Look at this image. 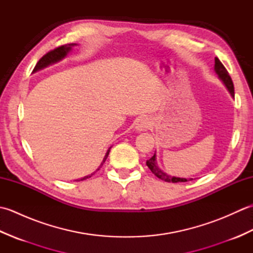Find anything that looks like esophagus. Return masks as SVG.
<instances>
[{
	"label": "esophagus",
	"mask_w": 253,
	"mask_h": 253,
	"mask_svg": "<svg viewBox=\"0 0 253 253\" xmlns=\"http://www.w3.org/2000/svg\"><path fill=\"white\" fill-rule=\"evenodd\" d=\"M150 126H151V122H150L146 117L140 118V120H138V122L136 123V129L139 131L147 130L149 129Z\"/></svg>",
	"instance_id": "esophagus-1"
}]
</instances>
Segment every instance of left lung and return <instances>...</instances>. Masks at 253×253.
I'll return each instance as SVG.
<instances>
[{
  "instance_id": "left-lung-1",
  "label": "left lung",
  "mask_w": 253,
  "mask_h": 253,
  "mask_svg": "<svg viewBox=\"0 0 253 253\" xmlns=\"http://www.w3.org/2000/svg\"><path fill=\"white\" fill-rule=\"evenodd\" d=\"M215 72L218 75V77L223 80V83L227 87V89L230 92V94H232L233 98H235V90H234L233 80H232V78H230L227 69L225 68V66L223 65L222 62L219 61L217 57H215ZM147 165H148V168L151 169L152 173L158 177V178L162 179L164 181H168V182H184V181H187L186 178H179V177H174V176L171 177L168 174L163 173V171L158 168L157 160H155V154L153 155L152 158H150L147 161ZM190 180H192V179H190Z\"/></svg>"
}]
</instances>
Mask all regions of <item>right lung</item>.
<instances>
[{
  "instance_id": "add662e5",
  "label": "right lung",
  "mask_w": 253,
  "mask_h": 253,
  "mask_svg": "<svg viewBox=\"0 0 253 253\" xmlns=\"http://www.w3.org/2000/svg\"><path fill=\"white\" fill-rule=\"evenodd\" d=\"M73 45H75V43H67V44L61 45V46H57V47H55V49H53V50L49 51V52L46 53V54H44L43 56H42V57L40 58L39 62L37 63V65H36L34 71H38V69L43 68V67L49 65V64L54 63V62H56V61H60L61 58L65 57L67 53H68L69 51H71V47H72ZM109 153H110V150H107V152H106L105 157H104V159H103V162L101 163V166L103 165V163L105 162V160L107 159V155H109ZM101 166H100V168H101ZM99 169H98L96 170H99ZM92 175H93V174H91L90 176L84 177V178H83L82 180H84V179H85V178H88V177H91ZM77 181H78V180H77Z\"/></svg>"
}]
</instances>
